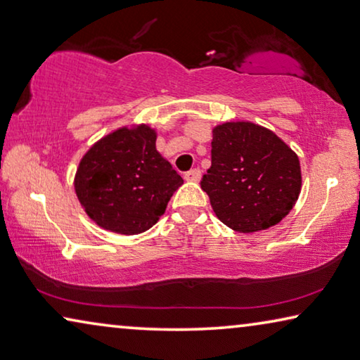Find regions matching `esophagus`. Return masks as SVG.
Masks as SVG:
<instances>
[{
    "mask_svg": "<svg viewBox=\"0 0 360 360\" xmlns=\"http://www.w3.org/2000/svg\"><path fill=\"white\" fill-rule=\"evenodd\" d=\"M184 179L189 182H198L200 181V169H191L184 174Z\"/></svg>",
    "mask_w": 360,
    "mask_h": 360,
    "instance_id": "obj_1",
    "label": "esophagus"
}]
</instances>
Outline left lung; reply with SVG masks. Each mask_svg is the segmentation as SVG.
<instances>
[{
    "instance_id": "1",
    "label": "left lung",
    "mask_w": 360,
    "mask_h": 360,
    "mask_svg": "<svg viewBox=\"0 0 360 360\" xmlns=\"http://www.w3.org/2000/svg\"><path fill=\"white\" fill-rule=\"evenodd\" d=\"M212 132V166L202 189L219 221L249 234L286 218L302 189L297 153L250 121L221 122Z\"/></svg>"
}]
</instances>
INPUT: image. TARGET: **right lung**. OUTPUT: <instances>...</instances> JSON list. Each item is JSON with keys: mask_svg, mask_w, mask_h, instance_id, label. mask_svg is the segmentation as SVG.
<instances>
[{"mask_svg": "<svg viewBox=\"0 0 360 360\" xmlns=\"http://www.w3.org/2000/svg\"><path fill=\"white\" fill-rule=\"evenodd\" d=\"M157 129L143 122L121 126L80 158L74 191L96 226L124 236L147 231L184 184L157 150Z\"/></svg>", "mask_w": 360, "mask_h": 360, "instance_id": "right-lung-1", "label": "right lung"}]
</instances>
